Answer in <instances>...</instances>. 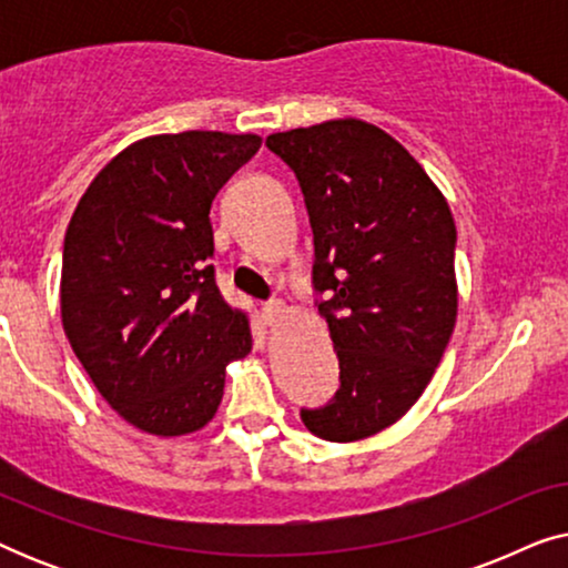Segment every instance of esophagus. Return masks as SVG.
<instances>
[{
  "instance_id": "obj_1",
  "label": "esophagus",
  "mask_w": 568,
  "mask_h": 568,
  "mask_svg": "<svg viewBox=\"0 0 568 568\" xmlns=\"http://www.w3.org/2000/svg\"><path fill=\"white\" fill-rule=\"evenodd\" d=\"M282 313H284V305L278 300H271V302H266V305H263V315H266V321H278V317H282Z\"/></svg>"
}]
</instances>
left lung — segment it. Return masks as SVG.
Instances as JSON below:
<instances>
[{"label":"left lung","mask_w":568,"mask_h":568,"mask_svg":"<svg viewBox=\"0 0 568 568\" xmlns=\"http://www.w3.org/2000/svg\"><path fill=\"white\" fill-rule=\"evenodd\" d=\"M266 146L305 193L317 310L341 367L336 398L302 422L328 442L367 439L422 398L453 336V212L406 146L367 121L278 131Z\"/></svg>","instance_id":"1"}]
</instances>
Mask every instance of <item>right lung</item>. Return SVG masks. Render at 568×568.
Listing matches in <instances>:
<instances>
[{
    "label": "right lung",
    "instance_id": "1",
    "mask_svg": "<svg viewBox=\"0 0 568 568\" xmlns=\"http://www.w3.org/2000/svg\"><path fill=\"white\" fill-rule=\"evenodd\" d=\"M258 134L139 139L88 185L64 237L61 323L115 414L154 437L212 422L224 369L251 354L247 313L214 282L212 201Z\"/></svg>",
    "mask_w": 568,
    "mask_h": 568
}]
</instances>
